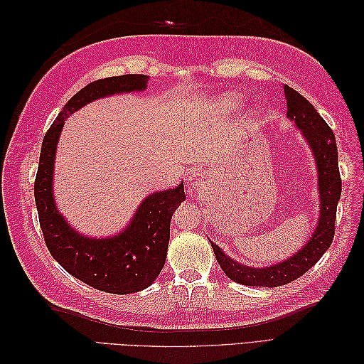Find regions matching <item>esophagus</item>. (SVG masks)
<instances>
[{
	"label": "esophagus",
	"mask_w": 364,
	"mask_h": 364,
	"mask_svg": "<svg viewBox=\"0 0 364 364\" xmlns=\"http://www.w3.org/2000/svg\"><path fill=\"white\" fill-rule=\"evenodd\" d=\"M205 182V176L203 173H191L188 176V185L193 186V188H199V186H202Z\"/></svg>",
	"instance_id": "1"
}]
</instances>
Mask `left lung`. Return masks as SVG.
I'll return each mask as SVG.
<instances>
[{
	"mask_svg": "<svg viewBox=\"0 0 364 364\" xmlns=\"http://www.w3.org/2000/svg\"><path fill=\"white\" fill-rule=\"evenodd\" d=\"M285 100H287V117L301 129L302 135L310 144L318 174V197H321V218L308 243L296 252L293 257L270 267H249L230 259L226 253L211 241L215 258L226 277L232 281L250 285V287H279L297 279L322 258L331 246L336 230L337 203L341 194V178L338 171V156L334 132L326 121L317 114L314 106L284 85Z\"/></svg>",
	"mask_w": 364,
	"mask_h": 364,
	"instance_id": "left-lung-1",
	"label": "left lung"
}]
</instances>
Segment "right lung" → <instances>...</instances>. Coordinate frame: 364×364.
<instances>
[{
  "mask_svg": "<svg viewBox=\"0 0 364 364\" xmlns=\"http://www.w3.org/2000/svg\"><path fill=\"white\" fill-rule=\"evenodd\" d=\"M147 79L142 74L106 77L86 85L71 97L43 136L35 181L39 225L51 257L74 278L114 294L139 291L158 278L167 258L171 215L186 199L183 182L173 190L146 197L123 232L109 238H90L65 222L54 203V156L60 130L71 114L97 98L144 91Z\"/></svg>",
  "mask_w": 364,
  "mask_h": 364,
  "instance_id": "add662e5",
  "label": "right lung"
}]
</instances>
